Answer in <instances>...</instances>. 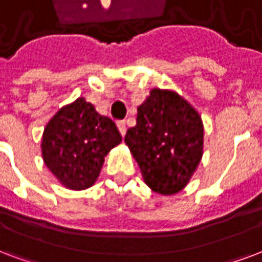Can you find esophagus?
<instances>
[{"label": "esophagus", "instance_id": "1", "mask_svg": "<svg viewBox=\"0 0 262 262\" xmlns=\"http://www.w3.org/2000/svg\"><path fill=\"white\" fill-rule=\"evenodd\" d=\"M117 127H119L121 135H124V134H125V131H127V127H125V121H124V120H119V121H117Z\"/></svg>", "mask_w": 262, "mask_h": 262}]
</instances>
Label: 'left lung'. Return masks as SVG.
Returning a JSON list of instances; mask_svg holds the SVG:
<instances>
[{
	"label": "left lung",
	"instance_id": "left-lung-1",
	"mask_svg": "<svg viewBox=\"0 0 262 262\" xmlns=\"http://www.w3.org/2000/svg\"><path fill=\"white\" fill-rule=\"evenodd\" d=\"M124 141L147 186L174 194L185 188L200 163L203 124L178 94L155 88L138 107L137 125L128 128Z\"/></svg>",
	"mask_w": 262,
	"mask_h": 262
}]
</instances>
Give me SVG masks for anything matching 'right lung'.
I'll list each match as a JSON object with an SVG mask.
<instances>
[{
	"label": "right lung",
	"mask_w": 262,
	"mask_h": 262,
	"mask_svg": "<svg viewBox=\"0 0 262 262\" xmlns=\"http://www.w3.org/2000/svg\"><path fill=\"white\" fill-rule=\"evenodd\" d=\"M120 142L121 134L115 121L78 98L47 124L41 149L52 174L66 188L81 190L95 184L103 157Z\"/></svg>",
	"instance_id": "obj_1"
}]
</instances>
